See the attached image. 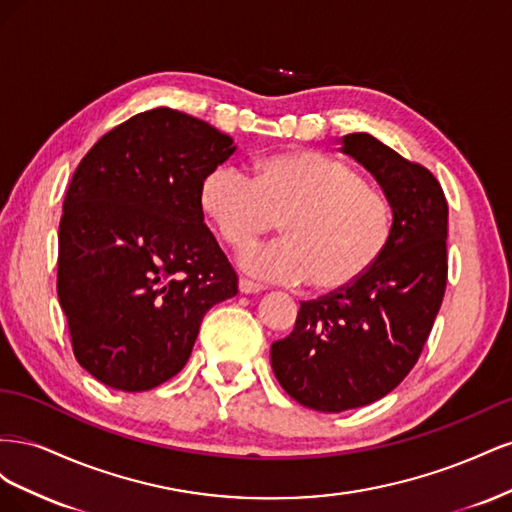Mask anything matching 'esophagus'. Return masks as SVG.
Masks as SVG:
<instances>
[{"label": "esophagus", "mask_w": 512, "mask_h": 512, "mask_svg": "<svg viewBox=\"0 0 512 512\" xmlns=\"http://www.w3.org/2000/svg\"><path fill=\"white\" fill-rule=\"evenodd\" d=\"M262 288V284H258V282H252V280H247V277H241L239 280V290L243 292V294H254V292H260Z\"/></svg>", "instance_id": "obj_1"}]
</instances>
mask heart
<instances>
[{"mask_svg":"<svg viewBox=\"0 0 512 512\" xmlns=\"http://www.w3.org/2000/svg\"><path fill=\"white\" fill-rule=\"evenodd\" d=\"M200 209L235 252L282 222L284 239L247 250L241 265L280 284L337 292L356 284L389 250L395 215L389 196L354 166L309 149L256 160L254 179L215 166L198 190Z\"/></svg>","mask_w":512,"mask_h":512,"instance_id":"1","label":"heart"}]
</instances>
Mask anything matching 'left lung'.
Returning a JSON list of instances; mask_svg holds the SVG:
<instances>
[{"label":"left lung","mask_w":512,"mask_h":512,"mask_svg":"<svg viewBox=\"0 0 512 512\" xmlns=\"http://www.w3.org/2000/svg\"><path fill=\"white\" fill-rule=\"evenodd\" d=\"M342 143L389 196L395 228L374 269L344 290L303 301L292 333L271 346L277 382L318 412L374 404L410 374L448 275V205L431 170L365 132Z\"/></svg>","instance_id":"1"}]
</instances>
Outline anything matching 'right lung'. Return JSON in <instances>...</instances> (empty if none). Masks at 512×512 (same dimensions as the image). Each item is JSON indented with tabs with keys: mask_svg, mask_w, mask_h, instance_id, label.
I'll list each match as a JSON object with an SVG mask.
<instances>
[{
	"mask_svg": "<svg viewBox=\"0 0 512 512\" xmlns=\"http://www.w3.org/2000/svg\"><path fill=\"white\" fill-rule=\"evenodd\" d=\"M235 149L207 121L160 106L106 132L76 166L57 294L76 361L111 389L141 393L177 376L205 314L237 294L198 200Z\"/></svg>",
	"mask_w": 512,
	"mask_h": 512,
	"instance_id": "add662e5",
	"label": "right lung"
}]
</instances>
